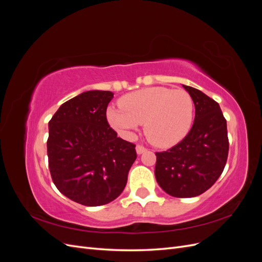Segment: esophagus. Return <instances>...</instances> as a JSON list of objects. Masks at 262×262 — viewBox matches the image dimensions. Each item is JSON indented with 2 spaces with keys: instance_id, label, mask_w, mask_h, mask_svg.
Wrapping results in <instances>:
<instances>
[{
  "instance_id": "esophagus-1",
  "label": "esophagus",
  "mask_w": 262,
  "mask_h": 262,
  "mask_svg": "<svg viewBox=\"0 0 262 262\" xmlns=\"http://www.w3.org/2000/svg\"><path fill=\"white\" fill-rule=\"evenodd\" d=\"M136 149H137V153L140 155V154H143L145 150H146V148L143 146V145H137V147H136Z\"/></svg>"
}]
</instances>
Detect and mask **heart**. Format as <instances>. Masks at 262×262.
Listing matches in <instances>:
<instances>
[{
  "label": "heart",
  "mask_w": 262,
  "mask_h": 262,
  "mask_svg": "<svg viewBox=\"0 0 262 262\" xmlns=\"http://www.w3.org/2000/svg\"><path fill=\"white\" fill-rule=\"evenodd\" d=\"M120 109L109 107L107 121L124 138H132L140 124L150 143L166 147L178 143L191 129L193 100L184 90L147 87L125 95L119 100Z\"/></svg>",
  "instance_id": "b5f03b06"
}]
</instances>
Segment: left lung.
Returning a JSON list of instances; mask_svg holds the SVG:
<instances>
[{"label": "left lung", "instance_id": "1", "mask_svg": "<svg viewBox=\"0 0 262 262\" xmlns=\"http://www.w3.org/2000/svg\"><path fill=\"white\" fill-rule=\"evenodd\" d=\"M182 86L193 100V125L178 144L155 153V177L169 195L192 198L210 189L224 170L228 155L227 126L215 100L191 86Z\"/></svg>", "mask_w": 262, "mask_h": 262}]
</instances>
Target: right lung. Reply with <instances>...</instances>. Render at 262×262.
I'll return each instance as SVG.
<instances>
[{"instance_id":"right-lung-1","label":"right lung","mask_w":262,"mask_h":262,"mask_svg":"<svg viewBox=\"0 0 262 262\" xmlns=\"http://www.w3.org/2000/svg\"><path fill=\"white\" fill-rule=\"evenodd\" d=\"M109 91H89L62 104L49 121V168L59 191L87 207L121 194L137 158L136 145L117 137L106 118Z\"/></svg>"}]
</instances>
